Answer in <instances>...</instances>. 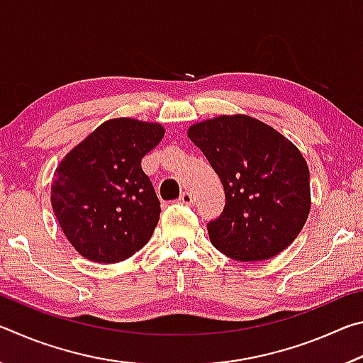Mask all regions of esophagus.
Segmentation results:
<instances>
[{
    "mask_svg": "<svg viewBox=\"0 0 363 363\" xmlns=\"http://www.w3.org/2000/svg\"><path fill=\"white\" fill-rule=\"evenodd\" d=\"M179 201H181V203H184V205H194L195 203V199H194V195L190 194V192H182L181 196H179Z\"/></svg>",
    "mask_w": 363,
    "mask_h": 363,
    "instance_id": "esophagus-1",
    "label": "esophagus"
}]
</instances>
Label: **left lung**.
Listing matches in <instances>:
<instances>
[{"mask_svg": "<svg viewBox=\"0 0 363 363\" xmlns=\"http://www.w3.org/2000/svg\"><path fill=\"white\" fill-rule=\"evenodd\" d=\"M225 192V206L208 223L214 248L251 262L290 247L311 210L309 168L291 140L248 115H220L189 128Z\"/></svg>", "mask_w": 363, "mask_h": 363, "instance_id": "obj_1", "label": "left lung"}]
</instances>
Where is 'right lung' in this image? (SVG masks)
<instances>
[{
    "mask_svg": "<svg viewBox=\"0 0 363 363\" xmlns=\"http://www.w3.org/2000/svg\"><path fill=\"white\" fill-rule=\"evenodd\" d=\"M163 136L158 123L112 118L59 163L52 211L67 240L86 259L120 262L150 240L162 210L140 160Z\"/></svg>",
    "mask_w": 363,
    "mask_h": 363,
    "instance_id": "right-lung-1",
    "label": "right lung"
}]
</instances>
